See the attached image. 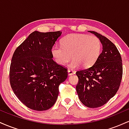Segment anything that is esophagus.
I'll list each match as a JSON object with an SVG mask.
<instances>
[{
	"instance_id": "obj_1",
	"label": "esophagus",
	"mask_w": 129,
	"mask_h": 129,
	"mask_svg": "<svg viewBox=\"0 0 129 129\" xmlns=\"http://www.w3.org/2000/svg\"><path fill=\"white\" fill-rule=\"evenodd\" d=\"M68 74H69V76H70V75H73V74H75V72H74V71L72 70L69 69L68 70Z\"/></svg>"
}]
</instances>
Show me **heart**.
<instances>
[{
  "instance_id": "heart-1",
  "label": "heart",
  "mask_w": 129,
  "mask_h": 129,
  "mask_svg": "<svg viewBox=\"0 0 129 129\" xmlns=\"http://www.w3.org/2000/svg\"><path fill=\"white\" fill-rule=\"evenodd\" d=\"M101 50V42L94 36L84 34H70L63 37L61 45H54L51 50L53 57L60 66L66 65L72 58L69 67L80 66L90 67L96 62Z\"/></svg>"
}]
</instances>
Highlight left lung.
I'll return each instance as SVG.
<instances>
[{
  "instance_id": "8db88e82",
  "label": "left lung",
  "mask_w": 129,
  "mask_h": 129,
  "mask_svg": "<svg viewBox=\"0 0 129 129\" xmlns=\"http://www.w3.org/2000/svg\"><path fill=\"white\" fill-rule=\"evenodd\" d=\"M100 40L103 51L93 66L76 72L79 81L76 91L84 106L97 108L115 95L122 77V59L116 47L109 39L88 31Z\"/></svg>"
}]
</instances>
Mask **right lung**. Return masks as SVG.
<instances>
[{"mask_svg": "<svg viewBox=\"0 0 129 129\" xmlns=\"http://www.w3.org/2000/svg\"><path fill=\"white\" fill-rule=\"evenodd\" d=\"M60 31L33 32L16 48L11 59L10 82L14 94L27 107L46 110L56 103L59 85L67 69L53 60L51 49Z\"/></svg>", "mask_w": 129, "mask_h": 129, "instance_id": "1", "label": "right lung"}]
</instances>
